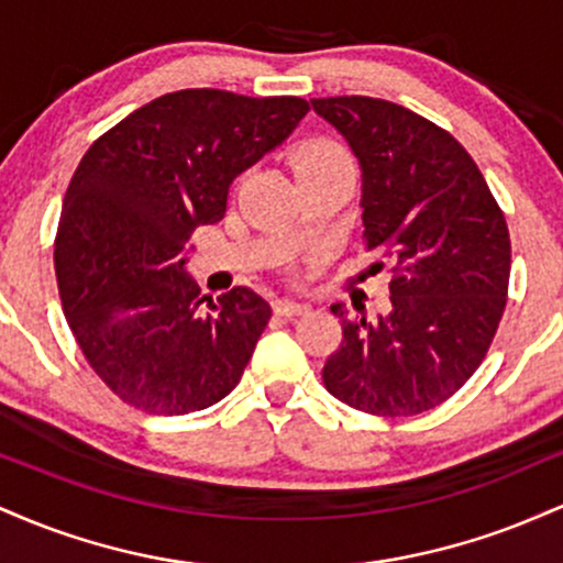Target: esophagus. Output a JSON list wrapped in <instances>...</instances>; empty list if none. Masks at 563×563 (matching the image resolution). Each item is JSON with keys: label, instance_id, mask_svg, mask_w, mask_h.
<instances>
[{"label": "esophagus", "instance_id": "1", "mask_svg": "<svg viewBox=\"0 0 563 563\" xmlns=\"http://www.w3.org/2000/svg\"><path fill=\"white\" fill-rule=\"evenodd\" d=\"M307 309H309L307 303L294 301V299H277L275 301V312L283 314V318H296V314H303Z\"/></svg>", "mask_w": 563, "mask_h": 563}]
</instances>
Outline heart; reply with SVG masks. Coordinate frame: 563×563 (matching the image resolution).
I'll use <instances>...</instances> for the list:
<instances>
[{
  "label": "heart",
  "mask_w": 563,
  "mask_h": 563,
  "mask_svg": "<svg viewBox=\"0 0 563 563\" xmlns=\"http://www.w3.org/2000/svg\"><path fill=\"white\" fill-rule=\"evenodd\" d=\"M339 164H352L349 153L341 145H335L331 140H307L296 147L294 153V169L296 174H309V172H320L328 169V166H339Z\"/></svg>",
  "instance_id": "obj_1"
}]
</instances>
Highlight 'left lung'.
<instances>
[{
  "label": "left lung",
  "instance_id": "obj_1",
  "mask_svg": "<svg viewBox=\"0 0 563 563\" xmlns=\"http://www.w3.org/2000/svg\"><path fill=\"white\" fill-rule=\"evenodd\" d=\"M312 108L360 161L365 249L394 273L389 314L331 307L344 339L322 380L354 410L418 416L461 389L493 344L510 275L506 217L466 147L423 115L363 95Z\"/></svg>",
  "mask_w": 563,
  "mask_h": 563
}]
</instances>
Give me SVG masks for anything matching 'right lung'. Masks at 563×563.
<instances>
[{
  "instance_id": "1",
  "label": "right lung",
  "mask_w": 563,
  "mask_h": 563,
  "mask_svg": "<svg viewBox=\"0 0 563 563\" xmlns=\"http://www.w3.org/2000/svg\"><path fill=\"white\" fill-rule=\"evenodd\" d=\"M307 111L301 97L179 89L84 153L57 224V288L84 357L126 405L185 416L238 386L273 309L245 286L200 299L187 241Z\"/></svg>"
}]
</instances>
